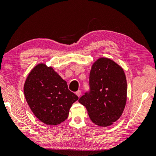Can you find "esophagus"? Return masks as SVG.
<instances>
[{"label":"esophagus","instance_id":"1","mask_svg":"<svg viewBox=\"0 0 156 156\" xmlns=\"http://www.w3.org/2000/svg\"><path fill=\"white\" fill-rule=\"evenodd\" d=\"M76 94L77 95V96H78V97H80V95H81V91L80 90H78V91H77L76 92Z\"/></svg>","mask_w":156,"mask_h":156}]
</instances>
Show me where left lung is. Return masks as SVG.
<instances>
[{
	"label": "left lung",
	"instance_id": "8db88e82",
	"mask_svg": "<svg viewBox=\"0 0 156 156\" xmlns=\"http://www.w3.org/2000/svg\"><path fill=\"white\" fill-rule=\"evenodd\" d=\"M89 90L78 100L92 122L100 126L119 119L126 101V80L122 68L111 59L101 58L92 65Z\"/></svg>",
	"mask_w": 156,
	"mask_h": 156
}]
</instances>
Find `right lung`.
Returning <instances> with one entry per match:
<instances>
[{
    "label": "right lung",
    "instance_id": "right-lung-1",
    "mask_svg": "<svg viewBox=\"0 0 156 156\" xmlns=\"http://www.w3.org/2000/svg\"><path fill=\"white\" fill-rule=\"evenodd\" d=\"M24 94L34 114L48 125H57L67 119L72 104L78 99L69 90L66 81L44 64L36 65L31 71Z\"/></svg>",
    "mask_w": 156,
    "mask_h": 156
}]
</instances>
